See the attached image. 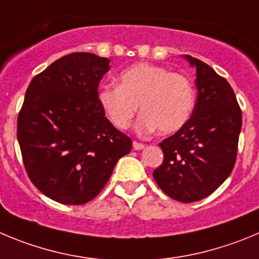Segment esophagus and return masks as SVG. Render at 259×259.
I'll list each match as a JSON object with an SVG mask.
<instances>
[{
    "instance_id": "1",
    "label": "esophagus",
    "mask_w": 259,
    "mask_h": 259,
    "mask_svg": "<svg viewBox=\"0 0 259 259\" xmlns=\"http://www.w3.org/2000/svg\"><path fill=\"white\" fill-rule=\"evenodd\" d=\"M144 147H146L144 144L138 143V142H133V148H134L135 151H141V149H143Z\"/></svg>"
}]
</instances>
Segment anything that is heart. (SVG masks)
<instances>
[{
	"instance_id": "heart-1",
	"label": "heart",
	"mask_w": 259,
	"mask_h": 259,
	"mask_svg": "<svg viewBox=\"0 0 259 259\" xmlns=\"http://www.w3.org/2000/svg\"><path fill=\"white\" fill-rule=\"evenodd\" d=\"M98 102L117 129H126L141 107L135 129L139 134H172L184 127L195 106L192 83L184 75L157 65L135 64L118 75L117 85H102Z\"/></svg>"
}]
</instances>
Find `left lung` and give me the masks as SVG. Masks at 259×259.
<instances>
[{
  "label": "left lung",
  "instance_id": "obj_1",
  "mask_svg": "<svg viewBox=\"0 0 259 259\" xmlns=\"http://www.w3.org/2000/svg\"><path fill=\"white\" fill-rule=\"evenodd\" d=\"M195 69L197 101L184 127L158 144L163 162L153 178L166 195L183 203L208 197L233 171L241 130V111L226 79L189 55Z\"/></svg>",
  "mask_w": 259,
  "mask_h": 259
}]
</instances>
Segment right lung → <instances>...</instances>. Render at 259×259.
I'll return each instance as SVG.
<instances>
[{
	"label": "right lung",
	"instance_id": "1",
	"mask_svg": "<svg viewBox=\"0 0 259 259\" xmlns=\"http://www.w3.org/2000/svg\"><path fill=\"white\" fill-rule=\"evenodd\" d=\"M110 60L89 52L66 55L33 78L18 117V142L31 183L62 204L98 195L116 163L132 151L98 102Z\"/></svg>",
	"mask_w": 259,
	"mask_h": 259
}]
</instances>
